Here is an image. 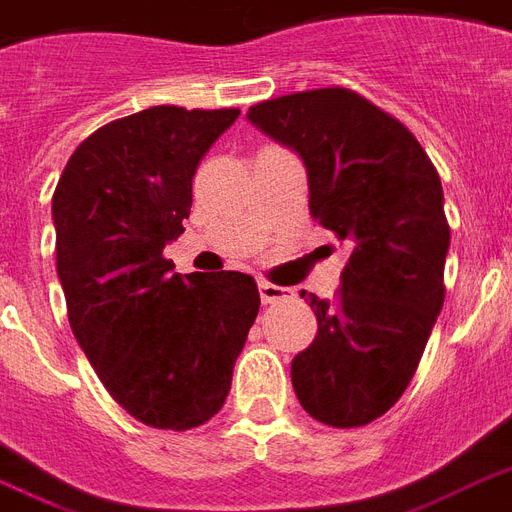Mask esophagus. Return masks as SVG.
Wrapping results in <instances>:
<instances>
[{
    "instance_id": "34e87169",
    "label": "esophagus",
    "mask_w": 512,
    "mask_h": 512,
    "mask_svg": "<svg viewBox=\"0 0 512 512\" xmlns=\"http://www.w3.org/2000/svg\"><path fill=\"white\" fill-rule=\"evenodd\" d=\"M257 289H260V300H263L265 305L279 303V300H287V297H292V289L276 287V284H271V281H257Z\"/></svg>"
}]
</instances>
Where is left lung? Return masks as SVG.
I'll return each mask as SVG.
<instances>
[{"instance_id": "left-lung-1", "label": "left lung", "mask_w": 512, "mask_h": 512, "mask_svg": "<svg viewBox=\"0 0 512 512\" xmlns=\"http://www.w3.org/2000/svg\"><path fill=\"white\" fill-rule=\"evenodd\" d=\"M247 119L300 156L311 215L350 241L337 303L300 295L319 332L292 358L295 393L324 425H366L401 398L444 305L441 177L404 124L342 87L265 100Z\"/></svg>"}]
</instances>
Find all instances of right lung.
I'll return each instance as SVG.
<instances>
[{"instance_id":"1","label":"right lung","mask_w":512,"mask_h":512,"mask_svg":"<svg viewBox=\"0 0 512 512\" xmlns=\"http://www.w3.org/2000/svg\"><path fill=\"white\" fill-rule=\"evenodd\" d=\"M236 108L154 106L76 148L52 196L58 279L84 356L114 401L151 428L188 430L220 412L260 311L252 276L175 273L201 156Z\"/></svg>"}]
</instances>
